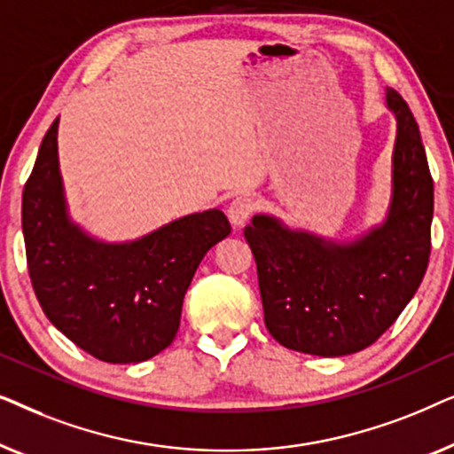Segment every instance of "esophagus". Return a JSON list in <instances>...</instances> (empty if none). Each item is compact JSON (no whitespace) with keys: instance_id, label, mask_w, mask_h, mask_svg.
<instances>
[{"instance_id":"1","label":"esophagus","mask_w":454,"mask_h":454,"mask_svg":"<svg viewBox=\"0 0 454 454\" xmlns=\"http://www.w3.org/2000/svg\"><path fill=\"white\" fill-rule=\"evenodd\" d=\"M254 208H256V204H254L250 196L235 198V200L229 204V208H227V216H229V221H231V225L233 227L246 225V221L252 216Z\"/></svg>"}]
</instances>
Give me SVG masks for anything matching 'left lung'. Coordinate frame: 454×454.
Segmentation results:
<instances>
[{
    "instance_id": "left-lung-1",
    "label": "left lung",
    "mask_w": 454,
    "mask_h": 454,
    "mask_svg": "<svg viewBox=\"0 0 454 454\" xmlns=\"http://www.w3.org/2000/svg\"><path fill=\"white\" fill-rule=\"evenodd\" d=\"M396 120L390 202L380 225L351 241L254 215L244 229L258 269L264 325L287 349L339 357L370 347L411 301L430 260L434 182L419 128L387 89Z\"/></svg>"
}]
</instances>
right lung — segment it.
Returning a JSON list of instances; mask_svg holds the SVG:
<instances>
[{"instance_id": "1", "label": "right lung", "mask_w": 454, "mask_h": 454, "mask_svg": "<svg viewBox=\"0 0 454 454\" xmlns=\"http://www.w3.org/2000/svg\"><path fill=\"white\" fill-rule=\"evenodd\" d=\"M58 126L59 117L41 142L22 194L36 300L51 325L92 357L145 362L173 343L192 277L231 225L223 210L210 208L132 241L92 238L67 213Z\"/></svg>"}]
</instances>
